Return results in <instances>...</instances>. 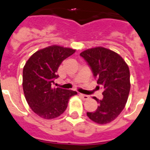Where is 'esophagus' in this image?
Listing matches in <instances>:
<instances>
[{
    "instance_id": "esophagus-1",
    "label": "esophagus",
    "mask_w": 150,
    "mask_h": 150,
    "mask_svg": "<svg viewBox=\"0 0 150 150\" xmlns=\"http://www.w3.org/2000/svg\"><path fill=\"white\" fill-rule=\"evenodd\" d=\"M80 96L81 97L83 100H88V99H89V96H87V95H84V94H81V93H80Z\"/></svg>"
}]
</instances>
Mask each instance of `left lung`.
Returning a JSON list of instances; mask_svg holds the SVG:
<instances>
[{
  "mask_svg": "<svg viewBox=\"0 0 150 150\" xmlns=\"http://www.w3.org/2000/svg\"><path fill=\"white\" fill-rule=\"evenodd\" d=\"M90 67L97 83L104 89L103 98L94 99L98 103L93 112H87L93 121L100 125L114 121L125 108L130 89V70L118 54L102 47L90 48L81 52Z\"/></svg>",
  "mask_w": 150,
  "mask_h": 150,
  "instance_id": "left-lung-1",
  "label": "left lung"
}]
</instances>
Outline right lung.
<instances>
[{
  "instance_id": "obj_1",
  "label": "right lung",
  "mask_w": 150,
  "mask_h": 150,
  "mask_svg": "<svg viewBox=\"0 0 150 150\" xmlns=\"http://www.w3.org/2000/svg\"><path fill=\"white\" fill-rule=\"evenodd\" d=\"M76 50L52 45L37 51L25 63L23 88L26 102L33 112L45 119H53L64 112L76 91L54 88L57 69Z\"/></svg>"
}]
</instances>
